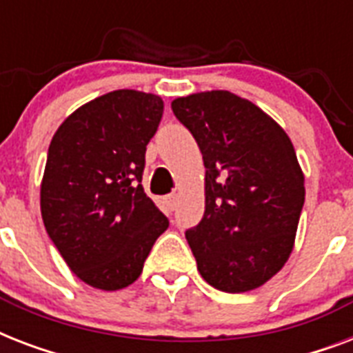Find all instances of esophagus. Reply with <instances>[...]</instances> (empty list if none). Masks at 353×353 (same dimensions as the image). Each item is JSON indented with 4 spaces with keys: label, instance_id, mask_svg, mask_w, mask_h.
I'll use <instances>...</instances> for the list:
<instances>
[{
    "label": "esophagus",
    "instance_id": "esophagus-1",
    "mask_svg": "<svg viewBox=\"0 0 353 353\" xmlns=\"http://www.w3.org/2000/svg\"><path fill=\"white\" fill-rule=\"evenodd\" d=\"M165 205H166V209L168 210H174L177 207V194H168V196H165Z\"/></svg>",
    "mask_w": 353,
    "mask_h": 353
}]
</instances>
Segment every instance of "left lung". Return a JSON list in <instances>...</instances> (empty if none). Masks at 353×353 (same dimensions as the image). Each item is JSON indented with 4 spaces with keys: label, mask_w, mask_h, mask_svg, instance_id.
Returning a JSON list of instances; mask_svg holds the SVG:
<instances>
[{
    "label": "left lung",
    "mask_w": 353,
    "mask_h": 353,
    "mask_svg": "<svg viewBox=\"0 0 353 353\" xmlns=\"http://www.w3.org/2000/svg\"><path fill=\"white\" fill-rule=\"evenodd\" d=\"M172 112L205 165V214L185 232L205 282L245 293L288 262L304 205V174L288 133L256 104L216 90L179 97Z\"/></svg>",
    "instance_id": "obj_1"
}]
</instances>
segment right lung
Here are the masks:
<instances>
[{"mask_svg":"<svg viewBox=\"0 0 353 353\" xmlns=\"http://www.w3.org/2000/svg\"><path fill=\"white\" fill-rule=\"evenodd\" d=\"M163 99L117 90L80 106L52 135L40 188L43 225L69 269L117 291L143 273L168 220L141 185Z\"/></svg>","mask_w":353,"mask_h":353,"instance_id":"obj_1","label":"right lung"}]
</instances>
